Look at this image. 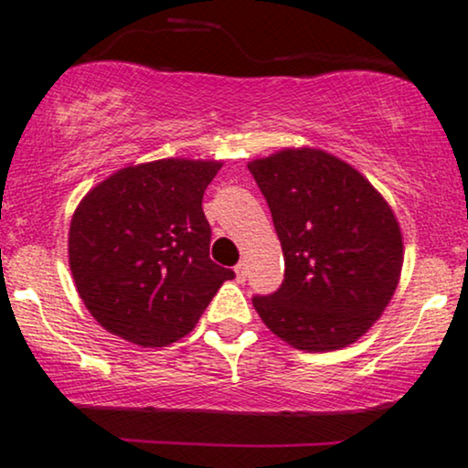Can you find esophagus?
I'll use <instances>...</instances> for the list:
<instances>
[{
	"mask_svg": "<svg viewBox=\"0 0 468 468\" xmlns=\"http://www.w3.org/2000/svg\"><path fill=\"white\" fill-rule=\"evenodd\" d=\"M235 276H238L239 282H244L248 278V265L244 261H239L238 265H235Z\"/></svg>",
	"mask_w": 468,
	"mask_h": 468,
	"instance_id": "obj_1",
	"label": "esophagus"
}]
</instances>
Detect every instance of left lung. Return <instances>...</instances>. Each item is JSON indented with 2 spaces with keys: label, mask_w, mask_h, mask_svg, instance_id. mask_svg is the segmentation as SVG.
I'll return each mask as SVG.
<instances>
[{
  "label": "left lung",
  "mask_w": 468,
  "mask_h": 468,
  "mask_svg": "<svg viewBox=\"0 0 468 468\" xmlns=\"http://www.w3.org/2000/svg\"><path fill=\"white\" fill-rule=\"evenodd\" d=\"M268 200L285 257V281L254 295L259 317L304 352L360 339L398 289L404 244L382 194L343 159L282 149L248 164Z\"/></svg>",
  "instance_id": "1"
}]
</instances>
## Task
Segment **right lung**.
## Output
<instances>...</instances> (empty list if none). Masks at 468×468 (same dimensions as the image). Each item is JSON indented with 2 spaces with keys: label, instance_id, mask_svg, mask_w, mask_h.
<instances>
[{
  "label": "right lung",
  "instance_id": "obj_1",
  "mask_svg": "<svg viewBox=\"0 0 468 468\" xmlns=\"http://www.w3.org/2000/svg\"><path fill=\"white\" fill-rule=\"evenodd\" d=\"M220 162L157 159L92 187L69 230V265L86 309L142 347L179 341L233 270L209 259L203 194Z\"/></svg>",
  "mask_w": 468,
  "mask_h": 468
}]
</instances>
